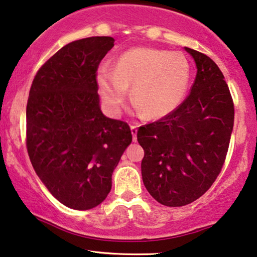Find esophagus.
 I'll use <instances>...</instances> for the list:
<instances>
[{
    "label": "esophagus",
    "instance_id": "1",
    "mask_svg": "<svg viewBox=\"0 0 257 257\" xmlns=\"http://www.w3.org/2000/svg\"><path fill=\"white\" fill-rule=\"evenodd\" d=\"M137 128H138V124L137 123H132V124H130V129H132L134 142H136V140H137Z\"/></svg>",
    "mask_w": 257,
    "mask_h": 257
}]
</instances>
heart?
Wrapping results in <instances>:
<instances>
[{
  "label": "heart",
  "mask_w": 257,
  "mask_h": 257,
  "mask_svg": "<svg viewBox=\"0 0 257 257\" xmlns=\"http://www.w3.org/2000/svg\"><path fill=\"white\" fill-rule=\"evenodd\" d=\"M192 70L184 55L153 48H135L123 52L97 75L99 92L108 108L117 113L128 98L145 116L159 119L181 106L189 91Z\"/></svg>",
  "instance_id": "obj_1"
}]
</instances>
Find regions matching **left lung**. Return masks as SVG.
I'll use <instances>...</instances> for the list:
<instances>
[{"mask_svg":"<svg viewBox=\"0 0 257 257\" xmlns=\"http://www.w3.org/2000/svg\"><path fill=\"white\" fill-rule=\"evenodd\" d=\"M197 75L181 106L137 132L144 149L142 177L161 205H189L221 173L233 129L234 105L223 73L202 52L185 48Z\"/></svg>","mask_w":257,"mask_h":257,"instance_id":"8db88e82","label":"left lung"}]
</instances>
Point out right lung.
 Segmentation results:
<instances>
[{"label": "right lung", "mask_w": 257, "mask_h": 257, "mask_svg": "<svg viewBox=\"0 0 257 257\" xmlns=\"http://www.w3.org/2000/svg\"><path fill=\"white\" fill-rule=\"evenodd\" d=\"M114 47L92 36L63 47L39 68L26 107V148L57 200L87 210L105 200L112 174L132 143L127 122L100 111L97 70Z\"/></svg>", "instance_id": "1"}]
</instances>
